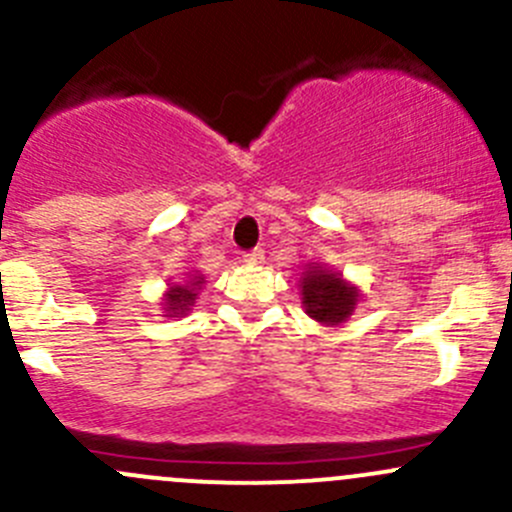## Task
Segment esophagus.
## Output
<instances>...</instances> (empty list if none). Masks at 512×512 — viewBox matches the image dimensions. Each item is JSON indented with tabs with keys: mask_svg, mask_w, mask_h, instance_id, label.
<instances>
[{
	"mask_svg": "<svg viewBox=\"0 0 512 512\" xmlns=\"http://www.w3.org/2000/svg\"><path fill=\"white\" fill-rule=\"evenodd\" d=\"M242 262H245V265H262V262H265V250H262V247H255V250L245 252V255H242Z\"/></svg>",
	"mask_w": 512,
	"mask_h": 512,
	"instance_id": "esophagus-1",
	"label": "esophagus"
}]
</instances>
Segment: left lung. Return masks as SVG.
Instances as JSON below:
<instances>
[{
    "mask_svg": "<svg viewBox=\"0 0 512 512\" xmlns=\"http://www.w3.org/2000/svg\"><path fill=\"white\" fill-rule=\"evenodd\" d=\"M302 299L309 317L322 324H342L354 312L359 292L327 270H309L302 280Z\"/></svg>",
    "mask_w": 512,
    "mask_h": 512,
    "instance_id": "8db88e82",
    "label": "left lung"
}]
</instances>
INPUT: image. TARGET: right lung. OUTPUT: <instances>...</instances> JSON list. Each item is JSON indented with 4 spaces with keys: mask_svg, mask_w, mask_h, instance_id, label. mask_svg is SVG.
<instances>
[{
    "mask_svg": "<svg viewBox=\"0 0 512 512\" xmlns=\"http://www.w3.org/2000/svg\"><path fill=\"white\" fill-rule=\"evenodd\" d=\"M193 280L195 282H188V285L170 287V292L165 294V312L183 314L195 302V289L203 285V282H200V277H193Z\"/></svg>",
    "mask_w": 512,
    "mask_h": 512,
    "instance_id": "right-lung-1",
    "label": "right lung"
}]
</instances>
